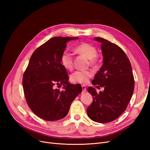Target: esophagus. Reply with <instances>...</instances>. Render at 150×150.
<instances>
[{
    "instance_id": "1",
    "label": "esophagus",
    "mask_w": 150,
    "mask_h": 150,
    "mask_svg": "<svg viewBox=\"0 0 150 150\" xmlns=\"http://www.w3.org/2000/svg\"><path fill=\"white\" fill-rule=\"evenodd\" d=\"M81 87H82L83 89V92H85L86 90V87L85 85H81Z\"/></svg>"
}]
</instances>
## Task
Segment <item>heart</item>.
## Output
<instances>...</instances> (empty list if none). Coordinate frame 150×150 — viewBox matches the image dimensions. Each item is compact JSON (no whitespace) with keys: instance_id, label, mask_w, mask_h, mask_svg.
<instances>
[{"instance_id":"b5f03b06","label":"heart","mask_w":150,"mask_h":150,"mask_svg":"<svg viewBox=\"0 0 150 150\" xmlns=\"http://www.w3.org/2000/svg\"><path fill=\"white\" fill-rule=\"evenodd\" d=\"M74 51L79 54H83L89 59V64L94 65L96 64V56L98 51L96 48L88 43L80 44L74 47ZM60 61L62 66L67 70H71L73 66V59L72 54L67 51L61 54ZM93 76V72L91 70L76 71L71 75V80L72 83L86 84Z\"/></svg>"}]
</instances>
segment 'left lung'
<instances>
[{
  "label": "left lung",
  "mask_w": 150,
  "mask_h": 150,
  "mask_svg": "<svg viewBox=\"0 0 150 150\" xmlns=\"http://www.w3.org/2000/svg\"><path fill=\"white\" fill-rule=\"evenodd\" d=\"M94 39L101 43L103 64L92 83L104 89L98 93L94 88H88L93 100L87 113L93 121L106 123L115 120L126 110L133 93L134 80L131 63L123 50L106 39Z\"/></svg>",
  "instance_id": "left-lung-1"
}]
</instances>
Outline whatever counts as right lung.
<instances>
[{
  "label": "right lung",
  "mask_w": 150,
  "mask_h": 150,
  "mask_svg": "<svg viewBox=\"0 0 150 150\" xmlns=\"http://www.w3.org/2000/svg\"><path fill=\"white\" fill-rule=\"evenodd\" d=\"M78 38H52L36 49L30 58L22 78L24 96L30 110L44 120L65 117L71 103L82 92L81 85L68 82L67 71L60 61L67 42ZM61 85L64 90L61 92L55 87Z\"/></svg>",
  "instance_id": "obj_1"
}]
</instances>
